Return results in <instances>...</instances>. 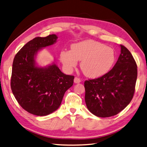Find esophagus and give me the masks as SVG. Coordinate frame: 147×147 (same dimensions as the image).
<instances>
[{
	"label": "esophagus",
	"mask_w": 147,
	"mask_h": 147,
	"mask_svg": "<svg viewBox=\"0 0 147 147\" xmlns=\"http://www.w3.org/2000/svg\"><path fill=\"white\" fill-rule=\"evenodd\" d=\"M74 82L75 83H79L81 82V80L79 78L76 77V78H74Z\"/></svg>",
	"instance_id": "esophagus-1"
}]
</instances>
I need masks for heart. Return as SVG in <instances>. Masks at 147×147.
<instances>
[{
    "instance_id": "b5f03b06",
    "label": "heart",
    "mask_w": 147,
    "mask_h": 147,
    "mask_svg": "<svg viewBox=\"0 0 147 147\" xmlns=\"http://www.w3.org/2000/svg\"><path fill=\"white\" fill-rule=\"evenodd\" d=\"M60 58L64 66L71 71L82 61L80 67L86 76L96 78L111 70L115 59L114 50L93 40H86L71 45V51H62Z\"/></svg>"
}]
</instances>
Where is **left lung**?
<instances>
[{"instance_id":"left-lung-1","label":"left lung","mask_w":147,"mask_h":147,"mask_svg":"<svg viewBox=\"0 0 147 147\" xmlns=\"http://www.w3.org/2000/svg\"><path fill=\"white\" fill-rule=\"evenodd\" d=\"M120 46L121 54L113 68L105 75L84 83L86 107L96 116L108 117L117 114L133 97L137 65L128 49Z\"/></svg>"}]
</instances>
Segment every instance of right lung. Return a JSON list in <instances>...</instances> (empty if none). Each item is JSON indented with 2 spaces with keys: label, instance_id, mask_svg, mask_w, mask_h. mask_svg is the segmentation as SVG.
<instances>
[{
  "label": "right lung",
  "instance_id": "1",
  "mask_svg": "<svg viewBox=\"0 0 147 147\" xmlns=\"http://www.w3.org/2000/svg\"><path fill=\"white\" fill-rule=\"evenodd\" d=\"M57 39L55 34L36 37L21 49L12 63V93L22 108L33 115L43 116L57 110L65 92L73 85L74 76L62 73L54 62L45 67L36 66L38 51Z\"/></svg>",
  "mask_w": 147,
  "mask_h": 147
}]
</instances>
